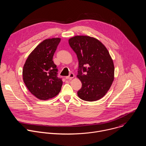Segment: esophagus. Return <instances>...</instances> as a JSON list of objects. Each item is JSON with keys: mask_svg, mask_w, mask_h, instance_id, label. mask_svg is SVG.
<instances>
[{"mask_svg": "<svg viewBox=\"0 0 146 146\" xmlns=\"http://www.w3.org/2000/svg\"><path fill=\"white\" fill-rule=\"evenodd\" d=\"M74 77V74L73 73H70L68 76L66 77V79L68 80H71L72 78H73Z\"/></svg>", "mask_w": 146, "mask_h": 146, "instance_id": "1", "label": "esophagus"}]
</instances>
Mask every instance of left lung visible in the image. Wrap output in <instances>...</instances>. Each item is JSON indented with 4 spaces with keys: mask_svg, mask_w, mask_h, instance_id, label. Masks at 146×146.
I'll return each instance as SVG.
<instances>
[{
    "mask_svg": "<svg viewBox=\"0 0 146 146\" xmlns=\"http://www.w3.org/2000/svg\"><path fill=\"white\" fill-rule=\"evenodd\" d=\"M69 43L78 60L77 76L82 83L78 97L88 102L101 99L114 80V66L108 50L100 41L87 36H76Z\"/></svg>",
    "mask_w": 146,
    "mask_h": 146,
    "instance_id": "8db88e82",
    "label": "left lung"
}]
</instances>
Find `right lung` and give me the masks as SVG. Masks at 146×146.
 Segmentation results:
<instances>
[{
  "label": "right lung",
  "instance_id": "right-lung-1",
  "mask_svg": "<svg viewBox=\"0 0 146 146\" xmlns=\"http://www.w3.org/2000/svg\"><path fill=\"white\" fill-rule=\"evenodd\" d=\"M60 38L44 40L31 53L24 64L23 80L28 90L40 100L57 95L62 80L58 77V68L52 60Z\"/></svg>",
  "mask_w": 146,
  "mask_h": 146
}]
</instances>
